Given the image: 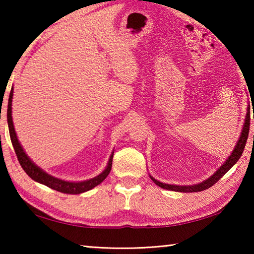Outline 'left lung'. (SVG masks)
<instances>
[{"label": "left lung", "instance_id": "left-lung-1", "mask_svg": "<svg viewBox=\"0 0 254 254\" xmlns=\"http://www.w3.org/2000/svg\"><path fill=\"white\" fill-rule=\"evenodd\" d=\"M249 130H250V107H248L246 120H244V126L242 127V132H241V135L239 137L238 142H236L234 150L231 153V156L227 158L226 161L216 170V173L210 176L208 179L204 180L203 183L191 185V186L190 185H188V186H177V185H169V184H163V183L158 182L157 179H154L153 177H151V176H150V178H151L153 180V183L158 185L159 187H161L163 189H168V190L180 191V192H195V191L205 190V189L212 187L215 183H217L218 180H220L223 176H224L227 171H229L232 167L238 162L241 156H242L244 148H246Z\"/></svg>", "mask_w": 254, "mask_h": 254}]
</instances>
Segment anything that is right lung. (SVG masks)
I'll return each mask as SVG.
<instances>
[{
	"label": "right lung",
	"instance_id": "right-lung-1",
	"mask_svg": "<svg viewBox=\"0 0 254 254\" xmlns=\"http://www.w3.org/2000/svg\"><path fill=\"white\" fill-rule=\"evenodd\" d=\"M12 98H13V87L11 88L10 97H8V103H7L8 131H10L11 142H12V145H13L14 151H15L16 157H18L20 165L30 178H32L34 182L46 185L47 187L55 189V190L64 192V194L76 195V194H81V192H85L87 190H91V189L96 187L97 185H100L103 180L109 176L112 168V160H113L114 152H112L111 157L109 159V163H107L105 170L103 171L102 174H100L92 179L84 180V182H77V183L66 182V180L56 178L54 176L47 174L46 171H44L40 168V167H38L36 163H34L31 159L27 156V153L24 152L22 145H21L19 142L18 137H16V133L13 127V121H12Z\"/></svg>",
	"mask_w": 254,
	"mask_h": 254
}]
</instances>
